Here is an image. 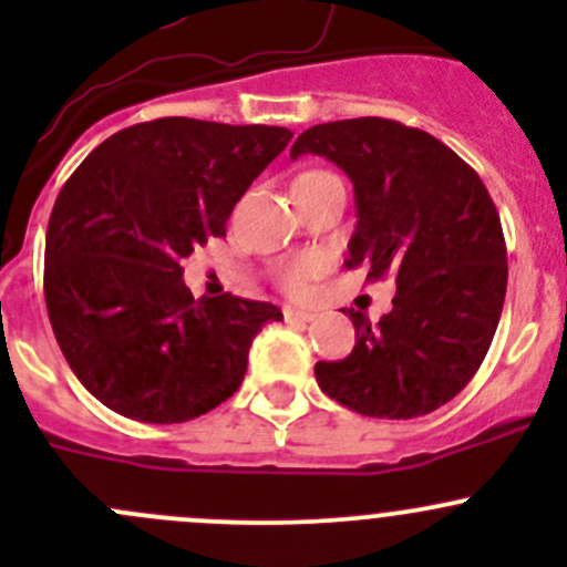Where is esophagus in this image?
<instances>
[{"label":"esophagus","instance_id":"34e87169","mask_svg":"<svg viewBox=\"0 0 567 567\" xmlns=\"http://www.w3.org/2000/svg\"><path fill=\"white\" fill-rule=\"evenodd\" d=\"M282 316H285V320H290V323H310V320H316V312L293 310V307H285Z\"/></svg>","mask_w":567,"mask_h":567}]
</instances>
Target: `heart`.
Listing matches in <instances>:
<instances>
[{
    "label": "heart",
    "mask_w": 567,
    "mask_h": 567,
    "mask_svg": "<svg viewBox=\"0 0 567 567\" xmlns=\"http://www.w3.org/2000/svg\"><path fill=\"white\" fill-rule=\"evenodd\" d=\"M316 177H334L331 173H323V169H312V173H305L296 177V183L299 181H316ZM320 271V260L316 257H299V260H293L290 266L282 268V274H279V282H282V288L288 290V293L293 296H305L307 290H310V282L318 277Z\"/></svg>",
    "instance_id": "1"
}]
</instances>
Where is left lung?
Returning a JSON list of instances; mask_svg holds the SVG:
<instances>
[{
    "instance_id": "8db88e82",
    "label": "left lung",
    "mask_w": 567,
    "mask_h": 567,
    "mask_svg": "<svg viewBox=\"0 0 567 567\" xmlns=\"http://www.w3.org/2000/svg\"><path fill=\"white\" fill-rule=\"evenodd\" d=\"M316 153L353 183L348 268L392 274V312L370 323L342 310L357 346L318 362V386L346 409L414 420L450 403L488 353L507 290V249L488 188L458 153L398 120L357 117L307 128L290 158Z\"/></svg>"
}]
</instances>
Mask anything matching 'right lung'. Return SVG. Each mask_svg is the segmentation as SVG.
<instances>
[{
	"mask_svg": "<svg viewBox=\"0 0 567 567\" xmlns=\"http://www.w3.org/2000/svg\"><path fill=\"white\" fill-rule=\"evenodd\" d=\"M279 125L136 123L68 177L45 230L51 329L84 390L140 422L208 414L241 386L268 301L194 299L181 260L227 233L257 175L288 147Z\"/></svg>",
	"mask_w": 567,
	"mask_h": 567,
	"instance_id": "1",
	"label": "right lung"
}]
</instances>
